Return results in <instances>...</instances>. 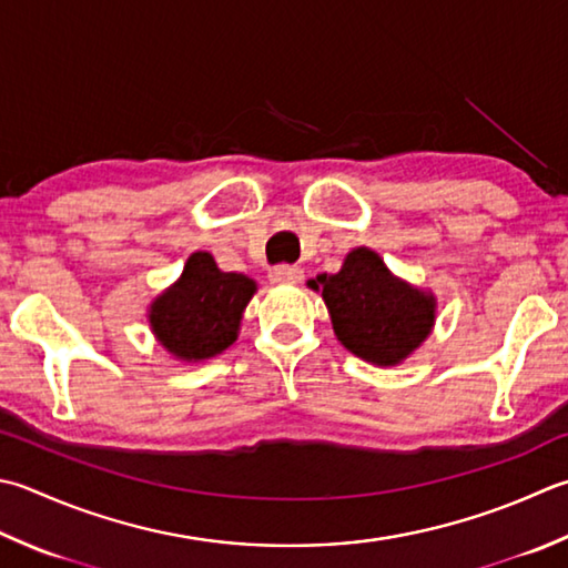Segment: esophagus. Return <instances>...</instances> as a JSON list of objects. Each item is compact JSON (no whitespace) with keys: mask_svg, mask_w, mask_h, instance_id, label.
Here are the masks:
<instances>
[{"mask_svg":"<svg viewBox=\"0 0 568 568\" xmlns=\"http://www.w3.org/2000/svg\"><path fill=\"white\" fill-rule=\"evenodd\" d=\"M270 280L274 284H298L304 280V272H302V266L282 264V266H274V270L270 272Z\"/></svg>","mask_w":568,"mask_h":568,"instance_id":"34e87169","label":"esophagus"}]
</instances>
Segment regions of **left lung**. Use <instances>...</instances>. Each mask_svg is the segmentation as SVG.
I'll return each instance as SVG.
<instances>
[{
  "label": "left lung",
  "mask_w": 568,
  "mask_h": 568,
  "mask_svg": "<svg viewBox=\"0 0 568 568\" xmlns=\"http://www.w3.org/2000/svg\"><path fill=\"white\" fill-rule=\"evenodd\" d=\"M321 292L336 338L373 366H398L430 336L435 296L393 276L368 247L346 254L336 274L308 282Z\"/></svg>",
  "instance_id": "1"
}]
</instances>
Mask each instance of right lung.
<instances>
[{
    "label": "right lung",
    "instance_id": "obj_1",
    "mask_svg": "<svg viewBox=\"0 0 568 568\" xmlns=\"http://www.w3.org/2000/svg\"><path fill=\"white\" fill-rule=\"evenodd\" d=\"M256 292L254 280L222 272L210 252L190 254L180 280L151 304L160 346L180 361H205L237 341L240 321Z\"/></svg>",
    "mask_w": 568,
    "mask_h": 568
}]
</instances>
